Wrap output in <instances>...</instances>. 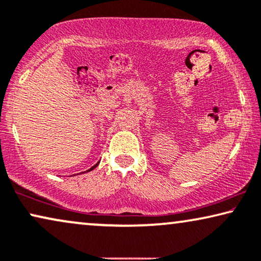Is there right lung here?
Returning a JSON list of instances; mask_svg holds the SVG:
<instances>
[{"instance_id":"1","label":"right lung","mask_w":261,"mask_h":261,"mask_svg":"<svg viewBox=\"0 0 261 261\" xmlns=\"http://www.w3.org/2000/svg\"><path fill=\"white\" fill-rule=\"evenodd\" d=\"M97 166H98V164H95V166H93L92 168H91V169H90V170H93V169H94L95 167H97ZM90 170H87V171H90Z\"/></svg>"}]
</instances>
